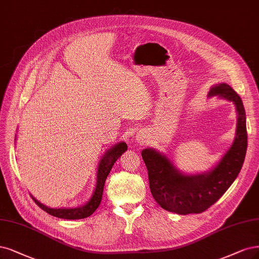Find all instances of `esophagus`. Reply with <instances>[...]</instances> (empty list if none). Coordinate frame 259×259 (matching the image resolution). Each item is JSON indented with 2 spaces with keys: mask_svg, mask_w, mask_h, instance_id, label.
I'll list each match as a JSON object with an SVG mask.
<instances>
[{
  "mask_svg": "<svg viewBox=\"0 0 259 259\" xmlns=\"http://www.w3.org/2000/svg\"><path fill=\"white\" fill-rule=\"evenodd\" d=\"M135 140L138 142V144H142V142L146 140L145 134L144 133H138L137 135H136V137H135Z\"/></svg>",
  "mask_w": 259,
  "mask_h": 259,
  "instance_id": "1",
  "label": "esophagus"
}]
</instances>
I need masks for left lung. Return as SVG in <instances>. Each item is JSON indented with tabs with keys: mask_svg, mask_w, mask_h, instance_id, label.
<instances>
[{
	"mask_svg": "<svg viewBox=\"0 0 259 259\" xmlns=\"http://www.w3.org/2000/svg\"><path fill=\"white\" fill-rule=\"evenodd\" d=\"M213 96L234 103L237 128L233 144L210 170L184 174L163 152L152 148L141 151L148 168L151 193L159 206L169 212L185 215L206 211L224 195L242 168L247 148L243 103L234 89L224 82L211 87L208 97Z\"/></svg>",
	"mask_w": 259,
	"mask_h": 259,
	"instance_id": "obj_1",
	"label": "left lung"
}]
</instances>
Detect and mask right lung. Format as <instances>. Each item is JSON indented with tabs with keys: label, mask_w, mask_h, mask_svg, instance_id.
<instances>
[{
	"label": "right lung",
	"mask_w": 259,
	"mask_h": 259,
	"mask_svg": "<svg viewBox=\"0 0 259 259\" xmlns=\"http://www.w3.org/2000/svg\"><path fill=\"white\" fill-rule=\"evenodd\" d=\"M127 150V145L124 141L118 142L113 147L108 149L104 153L102 158L100 159L99 166H97V174H96V184L95 189L93 191V194L89 200L76 208H50L45 206L44 203L39 202L36 198H34L32 196L33 200L38 204L44 211H46L48 214L56 217L59 219H65V220H80L85 219L88 217L92 215L94 211L99 208L100 203L102 201L103 197V191L104 185L106 182L107 177H108L110 170L112 169V166L117 162V159L125 152Z\"/></svg>",
	"instance_id": "obj_1"
}]
</instances>
